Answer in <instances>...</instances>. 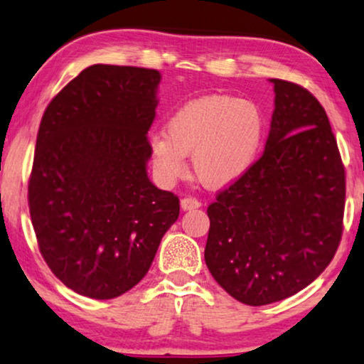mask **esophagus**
Here are the masks:
<instances>
[{"instance_id": "obj_1", "label": "esophagus", "mask_w": 364, "mask_h": 364, "mask_svg": "<svg viewBox=\"0 0 364 364\" xmlns=\"http://www.w3.org/2000/svg\"><path fill=\"white\" fill-rule=\"evenodd\" d=\"M181 208L184 210L198 209V208H200V200L196 199V198H193V196H186V198L181 199Z\"/></svg>"}]
</instances>
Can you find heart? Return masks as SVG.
Masks as SVG:
<instances>
[{"instance_id": "1", "label": "heart", "mask_w": 364, "mask_h": 364, "mask_svg": "<svg viewBox=\"0 0 364 364\" xmlns=\"http://www.w3.org/2000/svg\"><path fill=\"white\" fill-rule=\"evenodd\" d=\"M264 121L252 101L234 96H204L171 114L166 134L151 137V164L161 181L173 183L188 170L191 155L198 180L225 188L250 170L262 147Z\"/></svg>"}]
</instances>
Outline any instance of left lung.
<instances>
[{"mask_svg": "<svg viewBox=\"0 0 364 364\" xmlns=\"http://www.w3.org/2000/svg\"><path fill=\"white\" fill-rule=\"evenodd\" d=\"M271 83L264 154L208 208L205 264L247 306L283 301L311 284L343 234L346 176L327 112L304 86Z\"/></svg>", "mask_w": 364, "mask_h": 364, "instance_id": "8db88e82", "label": "left lung"}]
</instances>
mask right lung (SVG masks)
Listing matches in <instances>:
<instances>
[{"instance_id":"right-lung-1","label":"right lung","mask_w":364,"mask_h":364,"mask_svg":"<svg viewBox=\"0 0 364 364\" xmlns=\"http://www.w3.org/2000/svg\"><path fill=\"white\" fill-rule=\"evenodd\" d=\"M160 73L91 65L53 96L27 186L47 267L91 299H112L147 274L180 199L150 183L147 132Z\"/></svg>"}]
</instances>
